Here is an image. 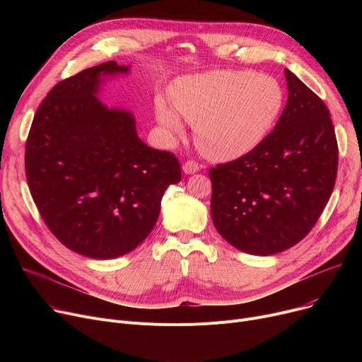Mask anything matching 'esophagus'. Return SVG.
Returning a JSON list of instances; mask_svg holds the SVG:
<instances>
[{
  "label": "esophagus",
  "instance_id": "esophagus-1",
  "mask_svg": "<svg viewBox=\"0 0 362 362\" xmlns=\"http://www.w3.org/2000/svg\"><path fill=\"white\" fill-rule=\"evenodd\" d=\"M182 168H183V171H185L186 175H194V173H197V171H199L201 165L197 161H194V160H189V161H186L183 164Z\"/></svg>",
  "mask_w": 362,
  "mask_h": 362
}]
</instances>
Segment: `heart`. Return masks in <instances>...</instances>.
Returning <instances> with one entry per match:
<instances>
[{
	"label": "heart",
	"mask_w": 362,
	"mask_h": 362,
	"mask_svg": "<svg viewBox=\"0 0 362 362\" xmlns=\"http://www.w3.org/2000/svg\"><path fill=\"white\" fill-rule=\"evenodd\" d=\"M173 108L157 103L158 122L173 136L183 133L181 116L197 132L204 156L232 160L248 154L279 120L284 93L272 76L248 70H214L187 76L171 88Z\"/></svg>",
	"instance_id": "1"
}]
</instances>
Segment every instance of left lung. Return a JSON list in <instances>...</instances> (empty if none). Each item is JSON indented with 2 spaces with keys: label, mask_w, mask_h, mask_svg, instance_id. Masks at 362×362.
I'll use <instances>...</instances> for the list:
<instances>
[{
  "label": "left lung",
  "mask_w": 362,
  "mask_h": 362,
  "mask_svg": "<svg viewBox=\"0 0 362 362\" xmlns=\"http://www.w3.org/2000/svg\"><path fill=\"white\" fill-rule=\"evenodd\" d=\"M289 98L248 154L210 168L211 216L235 248L273 255L305 238L333 192L339 149L330 111L284 69Z\"/></svg>",
  "instance_id": "1"
}]
</instances>
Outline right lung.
<instances>
[{"label": "right lung", "mask_w": 362, "mask_h": 362, "mask_svg": "<svg viewBox=\"0 0 362 362\" xmlns=\"http://www.w3.org/2000/svg\"><path fill=\"white\" fill-rule=\"evenodd\" d=\"M127 71L107 62L57 83L26 141V179L37 211L66 248L95 259L122 257L144 242L164 191L182 179L175 154L148 146L130 112L95 97L103 76Z\"/></svg>", "instance_id": "right-lung-1"}]
</instances>
